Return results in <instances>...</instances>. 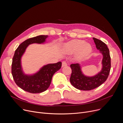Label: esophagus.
<instances>
[{
	"label": "esophagus",
	"instance_id": "esophagus-1",
	"mask_svg": "<svg viewBox=\"0 0 123 123\" xmlns=\"http://www.w3.org/2000/svg\"><path fill=\"white\" fill-rule=\"evenodd\" d=\"M67 65V62L66 61H63L62 63V67H64V66H66Z\"/></svg>",
	"mask_w": 123,
	"mask_h": 123
}]
</instances>
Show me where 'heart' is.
<instances>
[{"label": "heart", "mask_w": 123, "mask_h": 123, "mask_svg": "<svg viewBox=\"0 0 123 123\" xmlns=\"http://www.w3.org/2000/svg\"><path fill=\"white\" fill-rule=\"evenodd\" d=\"M63 50L66 53H72L77 52V58L83 59L91 53L92 48L91 45L82 40L74 39L64 45Z\"/></svg>", "instance_id": "obj_1"}]
</instances>
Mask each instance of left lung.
I'll return each mask as SVG.
<instances>
[{"instance_id":"left-lung-1","label":"left lung","mask_w":123,"mask_h":123,"mask_svg":"<svg viewBox=\"0 0 123 123\" xmlns=\"http://www.w3.org/2000/svg\"><path fill=\"white\" fill-rule=\"evenodd\" d=\"M93 38L97 49L103 56L102 62L103 67L101 72L93 77H88L82 73L79 64L70 65L72 70L70 83L76 89L84 91L91 90L102 85L107 79L111 69V57L106 44L98 39Z\"/></svg>"}]
</instances>
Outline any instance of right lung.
I'll use <instances>...</instances> for the list:
<instances>
[{
  "instance_id": "right-lung-1",
  "label": "right lung",
  "mask_w": 123,
  "mask_h": 123,
  "mask_svg": "<svg viewBox=\"0 0 123 123\" xmlns=\"http://www.w3.org/2000/svg\"><path fill=\"white\" fill-rule=\"evenodd\" d=\"M48 35H39L26 40L19 45L12 59L11 73L16 85L24 91L31 93H42L49 88L54 73L62 66L61 62L44 66L38 72L32 75L24 74L21 65V58L29 45L43 43Z\"/></svg>"
}]
</instances>
